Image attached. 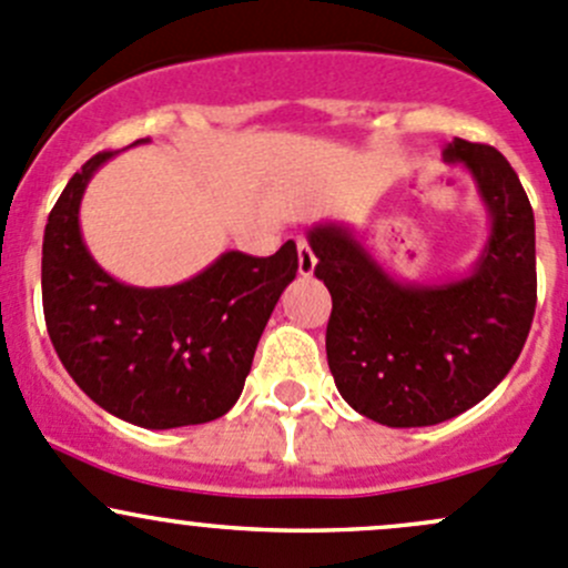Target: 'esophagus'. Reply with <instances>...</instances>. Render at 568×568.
<instances>
[{
    "label": "esophagus",
    "instance_id": "34e87169",
    "mask_svg": "<svg viewBox=\"0 0 568 568\" xmlns=\"http://www.w3.org/2000/svg\"><path fill=\"white\" fill-rule=\"evenodd\" d=\"M296 250H300V274L302 277H311V274L316 272V255H313L311 244H307L305 239H300V242H296Z\"/></svg>",
    "mask_w": 568,
    "mask_h": 568
}]
</instances>
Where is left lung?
<instances>
[{"label": "left lung", "instance_id": "left-lung-1", "mask_svg": "<svg viewBox=\"0 0 568 568\" xmlns=\"http://www.w3.org/2000/svg\"><path fill=\"white\" fill-rule=\"evenodd\" d=\"M478 183L491 233L467 277L409 285L390 277L343 225L307 233L332 294L326 359L352 409L382 426H434L495 390L536 313V222L500 151L456 136L445 148Z\"/></svg>", "mask_w": 568, "mask_h": 568}]
</instances>
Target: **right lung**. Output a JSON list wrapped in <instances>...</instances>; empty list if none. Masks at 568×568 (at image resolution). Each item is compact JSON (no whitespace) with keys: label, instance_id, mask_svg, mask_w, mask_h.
Wrapping results in <instances>:
<instances>
[{"label":"right lung","instance_id":"1","mask_svg":"<svg viewBox=\"0 0 568 568\" xmlns=\"http://www.w3.org/2000/svg\"><path fill=\"white\" fill-rule=\"evenodd\" d=\"M112 156L90 159L45 222V329L71 379L120 420L142 428L216 420L242 395L263 326L296 277V244L285 242L268 257L225 252L170 288L118 283L79 231L84 186Z\"/></svg>","mask_w":568,"mask_h":568}]
</instances>
